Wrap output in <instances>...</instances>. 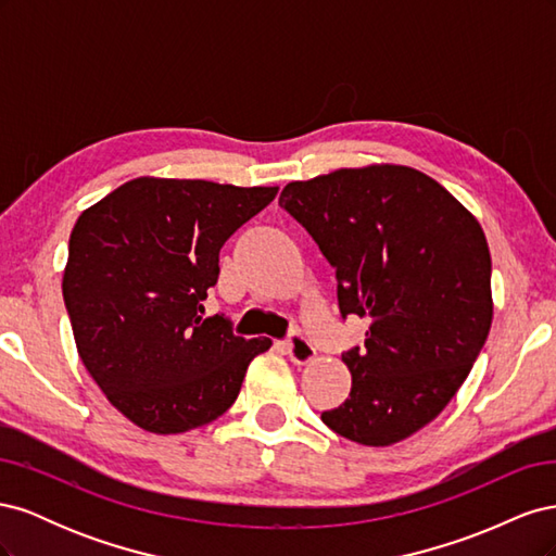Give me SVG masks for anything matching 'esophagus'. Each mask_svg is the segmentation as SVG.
I'll use <instances>...</instances> for the list:
<instances>
[{"label": "esophagus", "instance_id": "esophagus-1", "mask_svg": "<svg viewBox=\"0 0 556 556\" xmlns=\"http://www.w3.org/2000/svg\"><path fill=\"white\" fill-rule=\"evenodd\" d=\"M285 352H288L290 359L294 364H308L313 357H315V348L311 345V341L306 339V336L301 333H292L288 341H285Z\"/></svg>", "mask_w": 556, "mask_h": 556}]
</instances>
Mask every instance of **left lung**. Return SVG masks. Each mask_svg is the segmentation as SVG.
I'll return each mask as SVG.
<instances>
[{
  "instance_id": "1",
  "label": "left lung",
  "mask_w": 556,
  "mask_h": 556,
  "mask_svg": "<svg viewBox=\"0 0 556 556\" xmlns=\"http://www.w3.org/2000/svg\"><path fill=\"white\" fill-rule=\"evenodd\" d=\"M278 204L336 268L341 315L368 319L343 352L350 396L323 413L348 441L394 445L439 417L492 327V257L480 223L441 182L399 164L285 185Z\"/></svg>"
}]
</instances>
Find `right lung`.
<instances>
[{"label":"right lung","instance_id":"obj_1","mask_svg":"<svg viewBox=\"0 0 556 556\" xmlns=\"http://www.w3.org/2000/svg\"><path fill=\"white\" fill-rule=\"evenodd\" d=\"M278 188L134 178L74 225L62 294L78 357L111 406L150 433H182L227 413L271 339L204 317L225 241Z\"/></svg>","mask_w":556,"mask_h":556}]
</instances>
